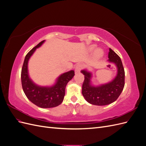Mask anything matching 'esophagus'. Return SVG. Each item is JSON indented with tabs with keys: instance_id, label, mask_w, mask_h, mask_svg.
<instances>
[{
	"instance_id": "esophagus-1",
	"label": "esophagus",
	"mask_w": 146,
	"mask_h": 146,
	"mask_svg": "<svg viewBox=\"0 0 146 146\" xmlns=\"http://www.w3.org/2000/svg\"><path fill=\"white\" fill-rule=\"evenodd\" d=\"M82 68H83V64L78 63L76 66V67H75V71H76V73L79 72L82 70Z\"/></svg>"
}]
</instances>
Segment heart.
<instances>
[{
  "label": "heart",
  "mask_w": 146,
  "mask_h": 146,
  "mask_svg": "<svg viewBox=\"0 0 146 146\" xmlns=\"http://www.w3.org/2000/svg\"><path fill=\"white\" fill-rule=\"evenodd\" d=\"M95 47H96L95 45H92L89 47V49L90 51H92L94 49ZM103 54H104V51L102 50V49H101V48H98V49H96L94 53L95 56L97 57V58H100V57H101L103 55Z\"/></svg>",
  "instance_id": "obj_1"
}]
</instances>
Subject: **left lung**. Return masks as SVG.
Returning <instances> with one entry per match:
<instances>
[{"label": "left lung", "mask_w": 146, "mask_h": 146, "mask_svg": "<svg viewBox=\"0 0 146 146\" xmlns=\"http://www.w3.org/2000/svg\"><path fill=\"white\" fill-rule=\"evenodd\" d=\"M108 61L117 66V74L111 82L94 86L91 84L92 74L86 70L81 72L85 76L82 85V94L85 100L91 104L95 105H107L116 101L120 96L125 85V72L122 61L115 52L110 48Z\"/></svg>", "instance_id": "8db88e82"}]
</instances>
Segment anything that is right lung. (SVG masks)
Returning a JSON list of instances; mask_svg holds the SVG:
<instances>
[{
    "mask_svg": "<svg viewBox=\"0 0 146 146\" xmlns=\"http://www.w3.org/2000/svg\"><path fill=\"white\" fill-rule=\"evenodd\" d=\"M44 41L39 42L26 55L21 70V82L24 93L30 101L40 108H49L57 107L62 103L66 85L75 74L74 70L61 74L55 85L50 87L39 86L33 82L29 76L28 61L34 52Z\"/></svg>",
    "mask_w": 146,
    "mask_h": 146,
    "instance_id": "1",
    "label": "right lung"
}]
</instances>
